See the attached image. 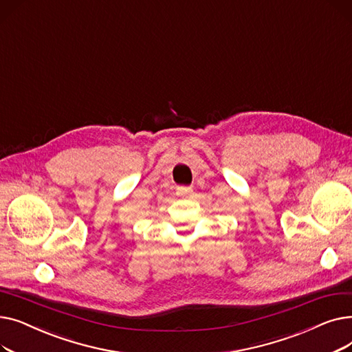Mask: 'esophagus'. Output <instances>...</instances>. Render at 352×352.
Instances as JSON below:
<instances>
[{
	"label": "esophagus",
	"mask_w": 352,
	"mask_h": 352,
	"mask_svg": "<svg viewBox=\"0 0 352 352\" xmlns=\"http://www.w3.org/2000/svg\"><path fill=\"white\" fill-rule=\"evenodd\" d=\"M177 194L184 197V195H191L192 194V188L191 187H178L177 188Z\"/></svg>",
	"instance_id": "34e87169"
}]
</instances>
